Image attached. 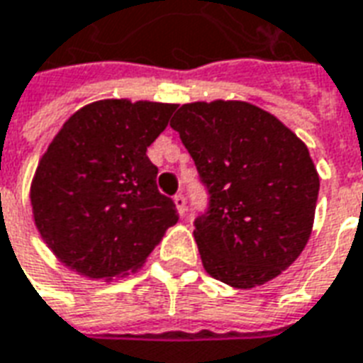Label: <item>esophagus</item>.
Returning <instances> with one entry per match:
<instances>
[{
  "instance_id": "1",
  "label": "esophagus",
  "mask_w": 363,
  "mask_h": 363,
  "mask_svg": "<svg viewBox=\"0 0 363 363\" xmlns=\"http://www.w3.org/2000/svg\"><path fill=\"white\" fill-rule=\"evenodd\" d=\"M174 203H176V208L182 216H185V212H187V203H185V197L182 193H178L176 197H174Z\"/></svg>"
}]
</instances>
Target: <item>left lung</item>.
Instances as JSON below:
<instances>
[{
  "label": "left lung",
  "mask_w": 363,
  "mask_h": 363,
  "mask_svg": "<svg viewBox=\"0 0 363 363\" xmlns=\"http://www.w3.org/2000/svg\"><path fill=\"white\" fill-rule=\"evenodd\" d=\"M170 126L208 191L193 231L204 269L237 289L277 277L312 233L320 176L308 147L245 101L187 103Z\"/></svg>",
  "instance_id": "left-lung-1"
}]
</instances>
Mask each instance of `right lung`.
<instances>
[{
    "label": "right lung",
    "mask_w": 363,
    "mask_h": 363,
    "mask_svg": "<svg viewBox=\"0 0 363 363\" xmlns=\"http://www.w3.org/2000/svg\"><path fill=\"white\" fill-rule=\"evenodd\" d=\"M178 105L95 101L62 124L30 187L40 235L65 266L91 279L140 268L178 222L157 187L147 147Z\"/></svg>",
    "instance_id": "obj_1"
}]
</instances>
